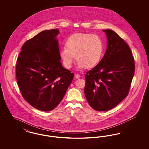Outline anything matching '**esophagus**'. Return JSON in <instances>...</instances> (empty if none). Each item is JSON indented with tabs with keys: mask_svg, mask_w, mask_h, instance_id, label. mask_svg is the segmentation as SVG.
I'll return each mask as SVG.
<instances>
[{
	"mask_svg": "<svg viewBox=\"0 0 149 149\" xmlns=\"http://www.w3.org/2000/svg\"><path fill=\"white\" fill-rule=\"evenodd\" d=\"M75 78H76V79H79V78H80V76L78 74H77L75 75Z\"/></svg>",
	"mask_w": 149,
	"mask_h": 149,
	"instance_id": "34e87169",
	"label": "esophagus"
}]
</instances>
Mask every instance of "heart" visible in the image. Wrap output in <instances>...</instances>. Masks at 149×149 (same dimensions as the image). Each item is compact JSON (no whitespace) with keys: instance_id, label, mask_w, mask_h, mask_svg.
<instances>
[{"instance_id":"heart-1","label":"heart","mask_w":149,"mask_h":149,"mask_svg":"<svg viewBox=\"0 0 149 149\" xmlns=\"http://www.w3.org/2000/svg\"><path fill=\"white\" fill-rule=\"evenodd\" d=\"M66 47L60 51V57L65 67L71 68L75 60L78 68L91 69L99 64L104 51L103 41L99 36L86 33L71 35L65 43Z\"/></svg>"}]
</instances>
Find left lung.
Masks as SVG:
<instances>
[{"label": "left lung", "instance_id": "8db88e82", "mask_svg": "<svg viewBox=\"0 0 149 149\" xmlns=\"http://www.w3.org/2000/svg\"><path fill=\"white\" fill-rule=\"evenodd\" d=\"M103 31L107 36L106 52L85 75L86 99L97 111L111 109L127 96L135 72L134 58L127 44L113 30Z\"/></svg>", "mask_w": 149, "mask_h": 149}]
</instances>
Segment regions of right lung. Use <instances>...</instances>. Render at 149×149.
Masks as SVG:
<instances>
[{
	"label": "right lung",
	"instance_id": "right-lung-1",
	"mask_svg": "<svg viewBox=\"0 0 149 149\" xmlns=\"http://www.w3.org/2000/svg\"><path fill=\"white\" fill-rule=\"evenodd\" d=\"M57 29L45 30L22 47L16 78L23 98L42 111L55 108L66 92L74 74L61 63Z\"/></svg>",
	"mask_w": 149,
	"mask_h": 149
}]
</instances>
